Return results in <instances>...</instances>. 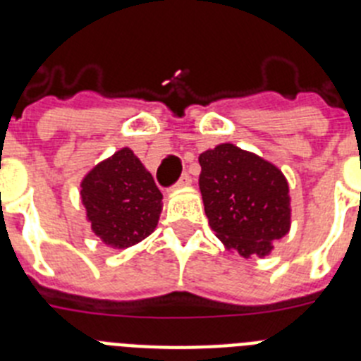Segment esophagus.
<instances>
[{
    "label": "esophagus",
    "instance_id": "esophagus-1",
    "mask_svg": "<svg viewBox=\"0 0 361 361\" xmlns=\"http://www.w3.org/2000/svg\"><path fill=\"white\" fill-rule=\"evenodd\" d=\"M190 183H191L190 173H183V175H180V178L177 180V186H188Z\"/></svg>",
    "mask_w": 361,
    "mask_h": 361
}]
</instances>
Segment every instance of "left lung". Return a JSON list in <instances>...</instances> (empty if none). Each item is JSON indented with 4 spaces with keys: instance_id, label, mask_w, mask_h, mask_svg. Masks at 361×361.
<instances>
[{
    "instance_id": "obj_1",
    "label": "left lung",
    "mask_w": 361,
    "mask_h": 361,
    "mask_svg": "<svg viewBox=\"0 0 361 361\" xmlns=\"http://www.w3.org/2000/svg\"><path fill=\"white\" fill-rule=\"evenodd\" d=\"M199 188L209 228L242 257H264L289 231V188L282 171L233 145L200 153Z\"/></svg>"
}]
</instances>
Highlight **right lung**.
Masks as SVG:
<instances>
[{
  "label": "right lung",
  "instance_id": "1",
  "mask_svg": "<svg viewBox=\"0 0 361 361\" xmlns=\"http://www.w3.org/2000/svg\"><path fill=\"white\" fill-rule=\"evenodd\" d=\"M81 199L92 231L117 250L148 237L161 215V190L128 148L86 175Z\"/></svg>",
  "mask_w": 361,
  "mask_h": 361
}]
</instances>
